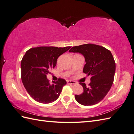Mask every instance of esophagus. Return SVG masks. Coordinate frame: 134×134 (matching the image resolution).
<instances>
[{"mask_svg":"<svg viewBox=\"0 0 134 134\" xmlns=\"http://www.w3.org/2000/svg\"><path fill=\"white\" fill-rule=\"evenodd\" d=\"M67 83L73 85V84H75L76 82H74V81H72V80H67Z\"/></svg>","mask_w":134,"mask_h":134,"instance_id":"34e87169","label":"esophagus"}]
</instances>
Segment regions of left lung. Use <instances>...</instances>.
Returning <instances> with one entry per match:
<instances>
[{"label":"left lung","mask_w":134,"mask_h":134,"mask_svg":"<svg viewBox=\"0 0 134 134\" xmlns=\"http://www.w3.org/2000/svg\"><path fill=\"white\" fill-rule=\"evenodd\" d=\"M69 51L78 52L84 56L86 64L83 71L91 76L88 87L84 83H79L83 88V92L75 96L76 100L84 106L99 103L110 90L114 79L116 64L111 51L91 43L74 46Z\"/></svg>","instance_id":"1"}]
</instances>
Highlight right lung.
I'll list each match as a JSON object with an SVG mask.
<instances>
[{
    "instance_id": "1",
    "label": "right lung",
    "mask_w": 134,
    "mask_h": 134,
    "mask_svg": "<svg viewBox=\"0 0 134 134\" xmlns=\"http://www.w3.org/2000/svg\"><path fill=\"white\" fill-rule=\"evenodd\" d=\"M71 47L42 46L31 48L26 51L21 61V79L29 95L41 103H50L57 99L66 84L59 78L50 84L46 75L54 68L59 56Z\"/></svg>"
}]
</instances>
